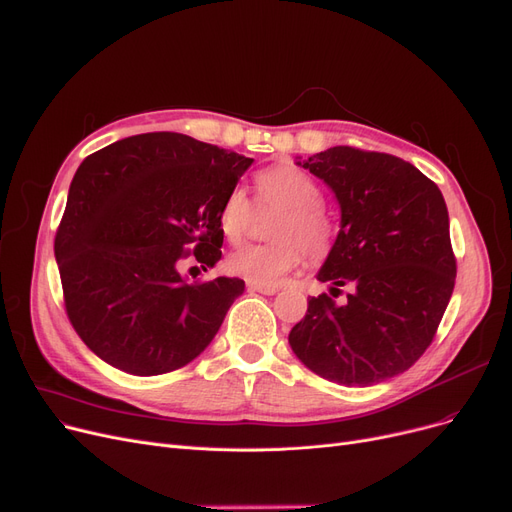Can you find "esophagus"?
Masks as SVG:
<instances>
[{"instance_id":"esophagus-1","label":"esophagus","mask_w":512,"mask_h":512,"mask_svg":"<svg viewBox=\"0 0 512 512\" xmlns=\"http://www.w3.org/2000/svg\"><path fill=\"white\" fill-rule=\"evenodd\" d=\"M248 290L258 292V294H267V296L277 294V288H264V285H256V283H248Z\"/></svg>"}]
</instances>
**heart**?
Returning a JSON list of instances; mask_svg holds the SVG:
<instances>
[{
	"mask_svg": "<svg viewBox=\"0 0 512 512\" xmlns=\"http://www.w3.org/2000/svg\"><path fill=\"white\" fill-rule=\"evenodd\" d=\"M254 187L260 206L283 210L271 231L275 241L248 245L231 254L227 264L231 273L271 288L300 262V250L313 260L330 252L336 224L321 206L323 191L317 178L292 163H281V166L258 172L254 176ZM252 216L254 208L245 191L239 187L229 191L218 214V227L224 239L239 243L250 231Z\"/></svg>",
	"mask_w": 512,
	"mask_h": 512,
	"instance_id": "1",
	"label": "heart"
}]
</instances>
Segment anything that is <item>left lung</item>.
Masks as SVG:
<instances>
[{"mask_svg": "<svg viewBox=\"0 0 512 512\" xmlns=\"http://www.w3.org/2000/svg\"><path fill=\"white\" fill-rule=\"evenodd\" d=\"M298 166L340 203V233L317 273L336 296L309 298L290 332L317 376L372 386L412 367L431 346L456 283L445 199L431 178L395 155L332 147Z\"/></svg>", "mask_w": 512, "mask_h": 512, "instance_id": "obj_1", "label": "left lung"}]
</instances>
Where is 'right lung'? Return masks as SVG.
Masks as SVG:
<instances>
[{"mask_svg":"<svg viewBox=\"0 0 512 512\" xmlns=\"http://www.w3.org/2000/svg\"><path fill=\"white\" fill-rule=\"evenodd\" d=\"M252 161L176 132L130 136L84 159L54 256L67 317L94 355L159 376L212 342L245 283H189L178 267L220 260V206Z\"/></svg>","mask_w":512,"mask_h":512,"instance_id":"obj_1","label":"right lung"}]
</instances>
